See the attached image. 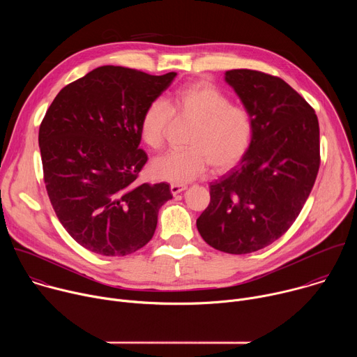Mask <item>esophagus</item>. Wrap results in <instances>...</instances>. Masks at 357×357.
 <instances>
[{
  "label": "esophagus",
  "mask_w": 357,
  "mask_h": 357,
  "mask_svg": "<svg viewBox=\"0 0 357 357\" xmlns=\"http://www.w3.org/2000/svg\"><path fill=\"white\" fill-rule=\"evenodd\" d=\"M186 188H188V186L183 185V183H172V185H171V193L175 196V195L181 193L182 190H185Z\"/></svg>",
  "instance_id": "34e87169"
}]
</instances>
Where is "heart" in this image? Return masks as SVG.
<instances>
[{
	"instance_id": "1",
	"label": "heart",
	"mask_w": 357,
	"mask_h": 357,
	"mask_svg": "<svg viewBox=\"0 0 357 357\" xmlns=\"http://www.w3.org/2000/svg\"><path fill=\"white\" fill-rule=\"evenodd\" d=\"M176 119L193 121L188 148L169 151L151 164L157 179L186 183L199 178L208 164L215 171L234 167L250 148L252 116L243 105L231 103L223 90L206 80L188 83L178 89L168 103L155 98L144 109L139 120L141 141L152 148H162L168 127Z\"/></svg>"
}]
</instances>
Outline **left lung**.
Segmentation results:
<instances>
[{"mask_svg": "<svg viewBox=\"0 0 357 357\" xmlns=\"http://www.w3.org/2000/svg\"><path fill=\"white\" fill-rule=\"evenodd\" d=\"M252 116L241 162L211 183L196 226L209 245L247 254L280 238L307 202L321 165L315 110L288 83L259 70L225 73Z\"/></svg>", "mask_w": 357, "mask_h": 357, "instance_id": "obj_1", "label": "left lung"}]
</instances>
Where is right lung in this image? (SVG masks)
<instances>
[{"instance_id":"add662e5","label":"right lung","mask_w":357,"mask_h":357,"mask_svg":"<svg viewBox=\"0 0 357 357\" xmlns=\"http://www.w3.org/2000/svg\"><path fill=\"white\" fill-rule=\"evenodd\" d=\"M175 72L152 76L100 66L65 86L39 127L43 181L66 231L100 256H127L154 236L169 185L137 182L148 157L138 146L149 101Z\"/></svg>"}]
</instances>
